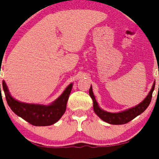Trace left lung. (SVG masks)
<instances>
[{"instance_id":"obj_1","label":"left lung","mask_w":159,"mask_h":159,"mask_svg":"<svg viewBox=\"0 0 159 159\" xmlns=\"http://www.w3.org/2000/svg\"><path fill=\"white\" fill-rule=\"evenodd\" d=\"M155 81L154 82L153 85H152V89L149 91L147 97L142 101L141 103L136 106L133 107V108H129V109L123 111L121 112H117V113H111V112H108L105 110H102L100 107L98 106L97 101H96L95 97H94V94L92 91V87L90 88L89 89V94L91 98L93 100V108H94V111L95 112L96 115L103 120L105 122L108 123L111 125H123L126 124V123L129 122L132 119L138 116V115H141L142 112H144L148 107L149 104H150L151 100L152 98V92H153L154 89H155Z\"/></svg>"}]
</instances>
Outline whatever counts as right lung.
I'll list each match as a JSON object with an SVG mask.
<instances>
[{"instance_id":"add662e5","label":"right lung","mask_w":159,"mask_h":159,"mask_svg":"<svg viewBox=\"0 0 159 159\" xmlns=\"http://www.w3.org/2000/svg\"><path fill=\"white\" fill-rule=\"evenodd\" d=\"M2 85L7 104L16 115L34 126H48L57 122L65 112L73 84H70L61 95L49 105L18 102L11 95L4 81H3Z\"/></svg>"}]
</instances>
